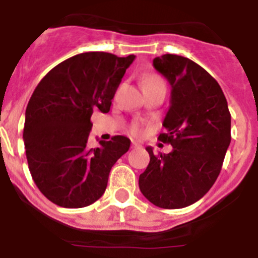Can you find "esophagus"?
I'll return each instance as SVG.
<instances>
[{"label": "esophagus", "instance_id": "obj_1", "mask_svg": "<svg viewBox=\"0 0 258 258\" xmlns=\"http://www.w3.org/2000/svg\"><path fill=\"white\" fill-rule=\"evenodd\" d=\"M140 144L136 143V141H132V148H140Z\"/></svg>", "mask_w": 258, "mask_h": 258}]
</instances>
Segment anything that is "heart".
<instances>
[{"mask_svg": "<svg viewBox=\"0 0 258 258\" xmlns=\"http://www.w3.org/2000/svg\"><path fill=\"white\" fill-rule=\"evenodd\" d=\"M155 83H164V81L162 80V78H159L158 75H154V74L145 75V76L143 78V80H141V85L143 86L150 85V84H155ZM140 128H139L137 124H134V126H132V132H135V134H137Z\"/></svg>", "mask_w": 258, "mask_h": 258, "instance_id": "1", "label": "heart"}]
</instances>
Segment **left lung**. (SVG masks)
<instances>
[{
  "instance_id": "left-lung-1",
  "label": "left lung",
  "mask_w": 258,
  "mask_h": 258,
  "mask_svg": "<svg viewBox=\"0 0 258 258\" xmlns=\"http://www.w3.org/2000/svg\"><path fill=\"white\" fill-rule=\"evenodd\" d=\"M154 67L172 86L170 105L159 140L169 154L155 155L139 178L144 196L162 209H182L199 201L215 183L230 144V113L218 81L200 64L163 54Z\"/></svg>"
}]
</instances>
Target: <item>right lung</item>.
Masks as SVG:
<instances>
[{
  "instance_id": "add662e5",
  "label": "right lung",
  "mask_w": 258,
  "mask_h": 258,
  "mask_svg": "<svg viewBox=\"0 0 258 258\" xmlns=\"http://www.w3.org/2000/svg\"><path fill=\"white\" fill-rule=\"evenodd\" d=\"M134 54L86 52L53 67L40 80L25 112L24 144L30 174L56 205H91L107 188L114 163L130 149V139L113 136L88 148L94 110L108 113Z\"/></svg>"
}]
</instances>
